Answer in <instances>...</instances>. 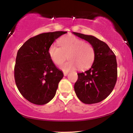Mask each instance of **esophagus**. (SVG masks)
<instances>
[{"mask_svg":"<svg viewBox=\"0 0 133 133\" xmlns=\"http://www.w3.org/2000/svg\"><path fill=\"white\" fill-rule=\"evenodd\" d=\"M68 75V72H64V76H66Z\"/></svg>","mask_w":133,"mask_h":133,"instance_id":"obj_1","label":"esophagus"}]
</instances>
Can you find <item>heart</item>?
<instances>
[{"label": "heart", "instance_id": "heart-1", "mask_svg": "<svg viewBox=\"0 0 133 133\" xmlns=\"http://www.w3.org/2000/svg\"><path fill=\"white\" fill-rule=\"evenodd\" d=\"M61 47L55 44L48 49V54L52 61L61 65L66 60L69 61L61 66L64 71H70L78 68L84 69L92 65L95 59V50L92 44L73 36L63 37L59 40Z\"/></svg>", "mask_w": 133, "mask_h": 133}]
</instances>
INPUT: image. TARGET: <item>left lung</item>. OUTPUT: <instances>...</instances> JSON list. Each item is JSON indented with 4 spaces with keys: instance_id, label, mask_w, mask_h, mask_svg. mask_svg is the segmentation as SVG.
Returning a JSON list of instances; mask_svg holds the SVG:
<instances>
[{
    "instance_id": "8db88e82",
    "label": "left lung",
    "mask_w": 133,
    "mask_h": 133,
    "mask_svg": "<svg viewBox=\"0 0 133 133\" xmlns=\"http://www.w3.org/2000/svg\"><path fill=\"white\" fill-rule=\"evenodd\" d=\"M73 34L92 44L96 54L91 68L78 73V79L74 87L75 93L85 104L99 103L111 94L117 82L116 56L107 43L94 36L78 32Z\"/></svg>"
}]
</instances>
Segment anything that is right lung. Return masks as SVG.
<instances>
[{"mask_svg": "<svg viewBox=\"0 0 133 133\" xmlns=\"http://www.w3.org/2000/svg\"><path fill=\"white\" fill-rule=\"evenodd\" d=\"M65 33L41 34L28 39L18 51L14 69L15 83L23 97L33 104H45L55 96L64 74L51 61L48 49Z\"/></svg>", "mask_w": 133, "mask_h": 133, "instance_id": "add662e5", "label": "right lung"}]
</instances>
